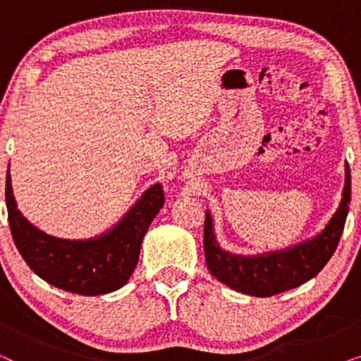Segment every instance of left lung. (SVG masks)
I'll list each match as a JSON object with an SVG mask.
<instances>
[{
  "label": "left lung",
  "instance_id": "obj_1",
  "mask_svg": "<svg viewBox=\"0 0 361 361\" xmlns=\"http://www.w3.org/2000/svg\"><path fill=\"white\" fill-rule=\"evenodd\" d=\"M350 192V167L345 162L342 199L324 228L295 245L256 255L226 251L216 240L214 216L210 210H205L204 251L207 268L230 289L255 298H269L307 283L320 273L337 248L348 215Z\"/></svg>",
  "mask_w": 361,
  "mask_h": 361
}]
</instances>
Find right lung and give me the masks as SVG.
Segmentation results:
<instances>
[{"instance_id": "1", "label": "right lung", "mask_w": 361, "mask_h": 361, "mask_svg": "<svg viewBox=\"0 0 361 361\" xmlns=\"http://www.w3.org/2000/svg\"><path fill=\"white\" fill-rule=\"evenodd\" d=\"M162 205L164 195L156 182L103 233L85 240L57 238L34 226L18 209L8 167L6 207L14 245L39 278L67 293L100 295L123 288L136 268L142 238Z\"/></svg>"}]
</instances>
